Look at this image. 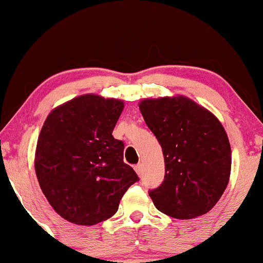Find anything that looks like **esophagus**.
Listing matches in <instances>:
<instances>
[{
    "label": "esophagus",
    "mask_w": 263,
    "mask_h": 263,
    "mask_svg": "<svg viewBox=\"0 0 263 263\" xmlns=\"http://www.w3.org/2000/svg\"><path fill=\"white\" fill-rule=\"evenodd\" d=\"M134 169H135V172H137L138 176L142 177V174H143V165L139 163V164H137V165L134 166Z\"/></svg>",
    "instance_id": "1"
}]
</instances>
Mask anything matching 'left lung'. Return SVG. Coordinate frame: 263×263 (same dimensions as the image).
I'll return each mask as SVG.
<instances>
[{"label":"left lung","mask_w":263,"mask_h":263,"mask_svg":"<svg viewBox=\"0 0 263 263\" xmlns=\"http://www.w3.org/2000/svg\"><path fill=\"white\" fill-rule=\"evenodd\" d=\"M139 109L164 155V180L149 191L155 208L177 219L210 212L231 174V145L222 124L182 95L144 99Z\"/></svg>","instance_id":"8db88e82"}]
</instances>
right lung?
Returning a JSON list of instances; mask_svg holds the SVG:
<instances>
[{"mask_svg": "<svg viewBox=\"0 0 263 263\" xmlns=\"http://www.w3.org/2000/svg\"><path fill=\"white\" fill-rule=\"evenodd\" d=\"M123 109L118 99L86 94L53 109L45 120L36 146V177L66 221L80 226L106 221L139 180L124 163V143L112 137Z\"/></svg>", "mask_w": 263, "mask_h": 263, "instance_id": "obj_1", "label": "right lung"}]
</instances>
